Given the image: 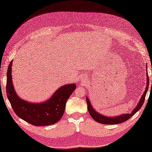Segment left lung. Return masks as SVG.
<instances>
[{
  "mask_svg": "<svg viewBox=\"0 0 152 152\" xmlns=\"http://www.w3.org/2000/svg\"><path fill=\"white\" fill-rule=\"evenodd\" d=\"M146 89H145L144 92L143 93L142 95L141 98L140 99L139 102H138L137 105L136 106L133 111L131 112V114H123L119 115H115V116H105L101 114H100L98 112H96L95 110L93 108L92 106L91 102L88 96H86V102L87 104H88V110L89 111V114L91 115L92 118L94 119L95 121H97L98 123H100L101 124H105V125H114V124H119L123 123L124 121H126L128 120L131 117H132L133 115H134L141 108L142 106L144 104V100H145V96L148 91V86H149V78H148V69L146 67Z\"/></svg>",
  "mask_w": 152,
  "mask_h": 152,
  "instance_id": "obj_1",
  "label": "left lung"
}]
</instances>
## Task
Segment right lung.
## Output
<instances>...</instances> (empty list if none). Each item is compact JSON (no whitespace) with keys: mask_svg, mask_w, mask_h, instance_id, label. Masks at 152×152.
I'll use <instances>...</instances> for the list:
<instances>
[{"mask_svg":"<svg viewBox=\"0 0 152 152\" xmlns=\"http://www.w3.org/2000/svg\"><path fill=\"white\" fill-rule=\"evenodd\" d=\"M7 71L6 93L15 114L34 126H46L56 124L63 117L67 100L76 88V83L66 84L55 91L52 96L42 102H32L19 97L12 81V66Z\"/></svg>","mask_w":152,"mask_h":152,"instance_id":"obj_1","label":"right lung"}]
</instances>
